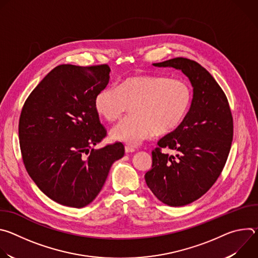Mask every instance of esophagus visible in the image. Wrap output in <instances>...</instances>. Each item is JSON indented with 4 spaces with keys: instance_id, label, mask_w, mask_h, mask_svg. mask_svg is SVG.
<instances>
[{
    "instance_id": "34e87169",
    "label": "esophagus",
    "mask_w": 258,
    "mask_h": 258,
    "mask_svg": "<svg viewBox=\"0 0 258 258\" xmlns=\"http://www.w3.org/2000/svg\"><path fill=\"white\" fill-rule=\"evenodd\" d=\"M125 152L126 153H133V152H135V148L134 147H132V146H125Z\"/></svg>"
}]
</instances>
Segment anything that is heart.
<instances>
[{"label": "heart", "instance_id": "obj_1", "mask_svg": "<svg viewBox=\"0 0 258 258\" xmlns=\"http://www.w3.org/2000/svg\"><path fill=\"white\" fill-rule=\"evenodd\" d=\"M193 93L188 82L161 76L131 77L116 89L105 88L95 97L96 112L108 122L118 120L130 107L132 114L114 126L115 141L137 146L155 133L175 130L186 118Z\"/></svg>", "mask_w": 258, "mask_h": 258}]
</instances>
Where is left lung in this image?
<instances>
[{"label": "left lung", "mask_w": 258, "mask_h": 258, "mask_svg": "<svg viewBox=\"0 0 258 258\" xmlns=\"http://www.w3.org/2000/svg\"><path fill=\"white\" fill-rule=\"evenodd\" d=\"M153 65L181 70L193 87L186 118L158 141L152 168L145 174L157 199L183 206L203 196L222 173L233 141V116L226 94L199 63L177 57ZM162 148L175 150L177 155L163 154Z\"/></svg>", "instance_id": "8db88e82"}]
</instances>
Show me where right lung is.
<instances>
[{
	"instance_id": "1",
	"label": "right lung",
	"mask_w": 258,
	"mask_h": 258,
	"mask_svg": "<svg viewBox=\"0 0 258 258\" xmlns=\"http://www.w3.org/2000/svg\"><path fill=\"white\" fill-rule=\"evenodd\" d=\"M109 73L106 64L59 65L30 93L21 110L18 132L24 166L39 189L59 204H90L113 162L124 155L118 142L92 148L106 137L94 100L108 85Z\"/></svg>"
}]
</instances>
